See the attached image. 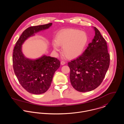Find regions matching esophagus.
Masks as SVG:
<instances>
[{
    "instance_id": "1",
    "label": "esophagus",
    "mask_w": 124,
    "mask_h": 124,
    "mask_svg": "<svg viewBox=\"0 0 124 124\" xmlns=\"http://www.w3.org/2000/svg\"><path fill=\"white\" fill-rule=\"evenodd\" d=\"M61 64L63 65H64L65 64V62L64 61H61Z\"/></svg>"
}]
</instances>
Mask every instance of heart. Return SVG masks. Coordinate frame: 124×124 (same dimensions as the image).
<instances>
[{"label": "heart", "mask_w": 124, "mask_h": 124, "mask_svg": "<svg viewBox=\"0 0 124 124\" xmlns=\"http://www.w3.org/2000/svg\"><path fill=\"white\" fill-rule=\"evenodd\" d=\"M53 43L55 51H59L58 46L62 47V52L68 59H73L80 56L88 42V36L84 31L76 29H65L60 31Z\"/></svg>", "instance_id": "1"}]
</instances>
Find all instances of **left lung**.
Segmentation results:
<instances>
[{
	"mask_svg": "<svg viewBox=\"0 0 124 124\" xmlns=\"http://www.w3.org/2000/svg\"><path fill=\"white\" fill-rule=\"evenodd\" d=\"M95 36L83 54L68 62L71 85L76 90L85 92L98 87L104 80L110 64L105 39L94 27Z\"/></svg>",
	"mask_w": 124,
	"mask_h": 124,
	"instance_id": "8db88e82",
	"label": "left lung"
}]
</instances>
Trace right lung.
<instances>
[{
	"mask_svg": "<svg viewBox=\"0 0 124 124\" xmlns=\"http://www.w3.org/2000/svg\"><path fill=\"white\" fill-rule=\"evenodd\" d=\"M52 25L50 23L29 27L20 36L13 50L12 61L15 74L22 87L33 94H41L48 90L54 73L60 67L61 62L57 58L45 55L34 60L26 58L22 53L21 45L27 38L48 29Z\"/></svg>",
	"mask_w": 124,
	"mask_h": 124,
	"instance_id": "1",
	"label": "right lung"
}]
</instances>
